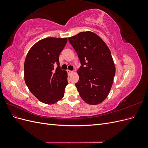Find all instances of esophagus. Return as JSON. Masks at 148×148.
Segmentation results:
<instances>
[{"label":"esophagus","mask_w":148,"mask_h":148,"mask_svg":"<svg viewBox=\"0 0 148 148\" xmlns=\"http://www.w3.org/2000/svg\"><path fill=\"white\" fill-rule=\"evenodd\" d=\"M73 71H71V70H68V73L69 75H71V73H73Z\"/></svg>","instance_id":"obj_1"}]
</instances>
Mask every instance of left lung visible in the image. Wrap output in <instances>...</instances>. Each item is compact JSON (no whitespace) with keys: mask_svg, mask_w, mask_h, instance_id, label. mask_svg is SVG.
<instances>
[{"mask_svg":"<svg viewBox=\"0 0 148 148\" xmlns=\"http://www.w3.org/2000/svg\"><path fill=\"white\" fill-rule=\"evenodd\" d=\"M82 66L77 71L75 84L82 99L91 105L104 101L110 92L115 66L110 49L104 41L91 31L81 32L69 38Z\"/></svg>","mask_w":148,"mask_h":148,"instance_id":"left-lung-1","label":"left lung"}]
</instances>
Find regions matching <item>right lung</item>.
<instances>
[{"label": "right lung", "mask_w": 148, "mask_h": 148, "mask_svg": "<svg viewBox=\"0 0 148 148\" xmlns=\"http://www.w3.org/2000/svg\"><path fill=\"white\" fill-rule=\"evenodd\" d=\"M66 42V38H44L32 46L25 59V83L44 104H54L64 96L68 84L67 72L60 69L59 55Z\"/></svg>", "instance_id": "obj_1"}]
</instances>
